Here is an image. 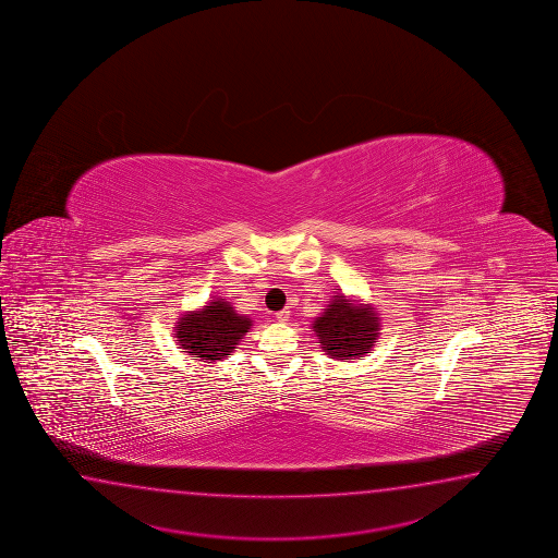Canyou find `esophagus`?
I'll return each instance as SVG.
<instances>
[{"instance_id": "34e87169", "label": "esophagus", "mask_w": 558, "mask_h": 558, "mask_svg": "<svg viewBox=\"0 0 558 558\" xmlns=\"http://www.w3.org/2000/svg\"><path fill=\"white\" fill-rule=\"evenodd\" d=\"M289 313H291V311H287V308H283V311H279V313L275 315V318H277L279 323H287V320H289Z\"/></svg>"}]
</instances>
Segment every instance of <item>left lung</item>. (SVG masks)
<instances>
[{
    "label": "left lung",
    "instance_id": "left-lung-1",
    "mask_svg": "<svg viewBox=\"0 0 558 558\" xmlns=\"http://www.w3.org/2000/svg\"><path fill=\"white\" fill-rule=\"evenodd\" d=\"M313 330L320 340V349L337 361H354L368 354L378 342L380 318L371 305H359L344 295H335Z\"/></svg>",
    "mask_w": 558,
    "mask_h": 558
}]
</instances>
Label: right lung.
Here are the masks:
<instances>
[{
	"label": "right lung",
	"instance_id": "add662e5",
	"mask_svg": "<svg viewBox=\"0 0 558 558\" xmlns=\"http://www.w3.org/2000/svg\"><path fill=\"white\" fill-rule=\"evenodd\" d=\"M250 328L252 318L238 315L226 299H214L204 308L178 318L174 330L182 352L194 361L216 362L228 359Z\"/></svg>",
	"mask_w": 558,
	"mask_h": 558
}]
</instances>
